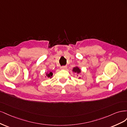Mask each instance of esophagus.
<instances>
[{
  "label": "esophagus",
  "instance_id": "34e87169",
  "mask_svg": "<svg viewBox=\"0 0 127 127\" xmlns=\"http://www.w3.org/2000/svg\"><path fill=\"white\" fill-rule=\"evenodd\" d=\"M67 68V67L66 66H61V69H66Z\"/></svg>",
  "mask_w": 127,
  "mask_h": 127
}]
</instances>
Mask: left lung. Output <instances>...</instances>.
Listing matches in <instances>:
<instances>
[{
	"label": "left lung",
	"mask_w": 127,
	"mask_h": 127,
	"mask_svg": "<svg viewBox=\"0 0 127 127\" xmlns=\"http://www.w3.org/2000/svg\"><path fill=\"white\" fill-rule=\"evenodd\" d=\"M72 71H73V72L75 73L76 74V75H77V76H78V75H80V74L81 75V69H80L78 66H76L73 67V69H72ZM80 78H81V77H80L79 79H80Z\"/></svg>",
	"instance_id": "8db88e82"
}]
</instances>
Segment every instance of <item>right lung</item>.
<instances>
[{
  "instance_id": "obj_1",
  "label": "right lung",
  "mask_w": 127,
  "mask_h": 127,
  "mask_svg": "<svg viewBox=\"0 0 127 127\" xmlns=\"http://www.w3.org/2000/svg\"><path fill=\"white\" fill-rule=\"evenodd\" d=\"M45 77H47V78H50L51 79L53 77V73L51 71H48L45 73Z\"/></svg>"
}]
</instances>
